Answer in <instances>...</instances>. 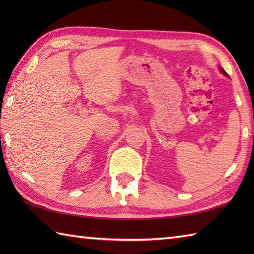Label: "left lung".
<instances>
[{
  "mask_svg": "<svg viewBox=\"0 0 254 254\" xmlns=\"http://www.w3.org/2000/svg\"><path fill=\"white\" fill-rule=\"evenodd\" d=\"M219 69H220V72H222L223 74H225V75H227V73H226V72L224 71V68H222V67H219Z\"/></svg>",
  "mask_w": 254,
  "mask_h": 254,
  "instance_id": "8db88e82",
  "label": "left lung"
}]
</instances>
